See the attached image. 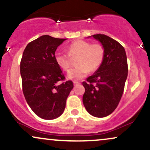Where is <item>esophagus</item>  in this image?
I'll use <instances>...</instances> for the list:
<instances>
[{"instance_id": "1", "label": "esophagus", "mask_w": 150, "mask_h": 150, "mask_svg": "<svg viewBox=\"0 0 150 150\" xmlns=\"http://www.w3.org/2000/svg\"><path fill=\"white\" fill-rule=\"evenodd\" d=\"M73 84H74V85L76 86V85H77V84H80V83L79 82H77V81H74V82H73Z\"/></svg>"}]
</instances>
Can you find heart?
Returning <instances> with one entry per match:
<instances>
[{
  "instance_id": "obj_1",
  "label": "heart",
  "mask_w": 150,
  "mask_h": 150,
  "mask_svg": "<svg viewBox=\"0 0 150 150\" xmlns=\"http://www.w3.org/2000/svg\"><path fill=\"white\" fill-rule=\"evenodd\" d=\"M68 53L57 51L55 60L65 71H68L72 64L71 58H76V67L72 68L67 74L68 79L80 80L88 73L96 70L101 66L105 57V50L100 44H91L88 41L79 40L72 42L67 48Z\"/></svg>"
}]
</instances>
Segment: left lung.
Wrapping results in <instances>:
<instances>
[{"label": "left lung", "mask_w": 150, "mask_h": 150, "mask_svg": "<svg viewBox=\"0 0 150 150\" xmlns=\"http://www.w3.org/2000/svg\"><path fill=\"white\" fill-rule=\"evenodd\" d=\"M98 40L105 50L101 66L82 84L85 88L82 101L86 111L96 117H104L116 109L128 75L127 58L124 48L115 40L103 34L88 38Z\"/></svg>", "instance_id": "left-lung-1"}]
</instances>
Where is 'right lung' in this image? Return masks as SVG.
I'll use <instances>...</instances> for the list:
<instances>
[{"mask_svg":"<svg viewBox=\"0 0 150 150\" xmlns=\"http://www.w3.org/2000/svg\"><path fill=\"white\" fill-rule=\"evenodd\" d=\"M67 39L45 35L27 45L20 64L22 89L27 103L36 115L54 120L64 112L73 88L72 81L59 84L65 77L55 60V52Z\"/></svg>","mask_w":150,"mask_h":150,"instance_id":"add662e5","label":"right lung"}]
</instances>
